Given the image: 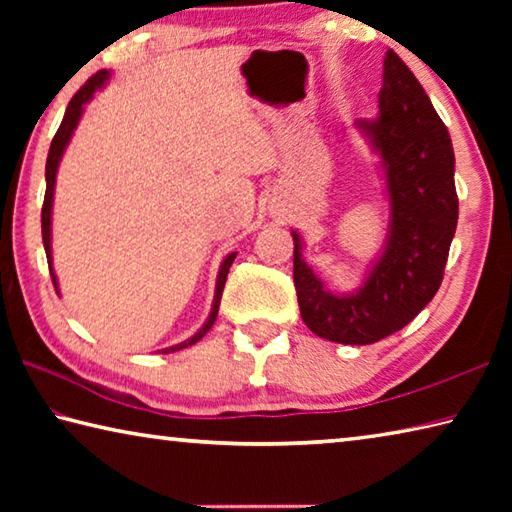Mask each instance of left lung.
I'll return each mask as SVG.
<instances>
[{"label": "left lung", "mask_w": 512, "mask_h": 512, "mask_svg": "<svg viewBox=\"0 0 512 512\" xmlns=\"http://www.w3.org/2000/svg\"><path fill=\"white\" fill-rule=\"evenodd\" d=\"M354 126L384 171L391 205L384 250L359 289L334 293L311 271L302 239L291 230L293 284L311 332L343 345H370L409 325L436 296L456 232L458 198L447 128L393 49L384 58L379 117Z\"/></svg>", "instance_id": "8db88e82"}]
</instances>
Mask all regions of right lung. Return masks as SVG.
Listing matches in <instances>:
<instances>
[{
    "instance_id": "right-lung-1",
    "label": "right lung",
    "mask_w": 512,
    "mask_h": 512,
    "mask_svg": "<svg viewBox=\"0 0 512 512\" xmlns=\"http://www.w3.org/2000/svg\"><path fill=\"white\" fill-rule=\"evenodd\" d=\"M110 72L108 69H101L92 76V79L83 85V88L74 94L72 101H69V106L65 110V117L60 121V128L58 133L54 135V140H51L49 146V155H47V169H45V180H47V192H45V203H42V244H45V253H47V262H49V273H51V280H54V287L58 291V280H56V273L54 268H51V210H54V189H56V173H58V164L60 158H63V153L67 149L69 140H72V133L76 131V126H79L81 115L85 110V103H90L94 92H99L103 85H106ZM237 253H230L228 257L221 262L219 268V275H216V291H214V302H212V311L207 320L203 323V327L198 329L194 336H189L187 341L178 343V345H171V348H164L162 352H176V350H183L189 348V345H194L203 339V336L210 332L216 316H219V305H221V293L225 287V277H228V271L232 262H235Z\"/></svg>"
}]
</instances>
